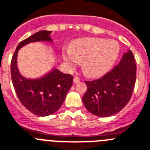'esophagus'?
<instances>
[{
	"label": "esophagus",
	"mask_w": 150,
	"mask_h": 150,
	"mask_svg": "<svg viewBox=\"0 0 150 150\" xmlns=\"http://www.w3.org/2000/svg\"><path fill=\"white\" fill-rule=\"evenodd\" d=\"M79 81H80V79H79V77H77V76H75V77H74V79H73V82L75 83V84L79 83Z\"/></svg>",
	"instance_id": "esophagus-1"
}]
</instances>
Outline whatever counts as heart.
Returning <instances> with one entry per match:
<instances>
[{"mask_svg":"<svg viewBox=\"0 0 150 150\" xmlns=\"http://www.w3.org/2000/svg\"><path fill=\"white\" fill-rule=\"evenodd\" d=\"M120 53V46L114 40L85 38L65 49L62 57L69 69H75L83 61V69L91 77H99L108 72Z\"/></svg>","mask_w":150,"mask_h":150,"instance_id":"obj_1","label":"heart"}]
</instances>
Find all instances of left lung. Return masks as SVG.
<instances>
[{
    "label": "left lung",
    "mask_w": 150,
    "mask_h": 150,
    "mask_svg": "<svg viewBox=\"0 0 150 150\" xmlns=\"http://www.w3.org/2000/svg\"><path fill=\"white\" fill-rule=\"evenodd\" d=\"M135 59L131 50L101 79L85 81L87 91L82 98L87 110L94 115L106 117L114 115L129 102L136 82Z\"/></svg>",
    "instance_id": "1"
}]
</instances>
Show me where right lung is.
Instances as JSON below:
<instances>
[{"mask_svg": "<svg viewBox=\"0 0 150 150\" xmlns=\"http://www.w3.org/2000/svg\"><path fill=\"white\" fill-rule=\"evenodd\" d=\"M51 33L42 30L23 40L18 44L11 64V79L19 100L27 110L40 117L51 115L61 108L72 85V75L54 68L42 77L27 79L19 71L17 54L21 48L30 42H52Z\"/></svg>", "mask_w": 150, "mask_h": 150, "instance_id": "right-lung-1", "label": "right lung"}]
</instances>
